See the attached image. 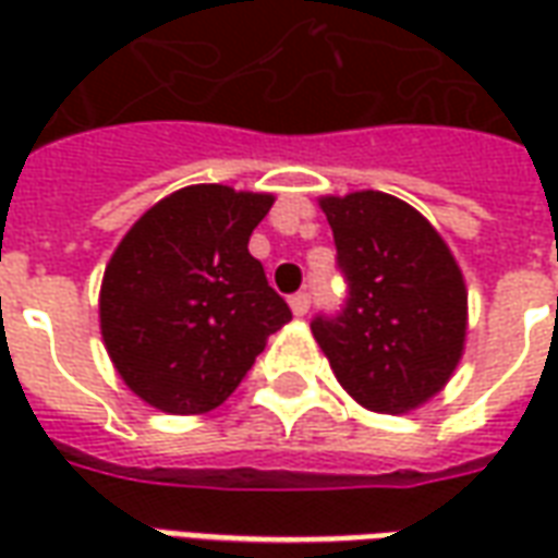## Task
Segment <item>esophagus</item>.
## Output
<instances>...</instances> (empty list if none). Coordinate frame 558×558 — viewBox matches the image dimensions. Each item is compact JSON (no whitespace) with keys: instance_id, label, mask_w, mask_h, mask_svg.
<instances>
[{"instance_id":"1","label":"esophagus","mask_w":558,"mask_h":558,"mask_svg":"<svg viewBox=\"0 0 558 558\" xmlns=\"http://www.w3.org/2000/svg\"><path fill=\"white\" fill-rule=\"evenodd\" d=\"M290 307L295 316H304L307 314V307H311V295H307V292H295L290 299Z\"/></svg>"}]
</instances>
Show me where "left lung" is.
Segmentation results:
<instances>
[{"mask_svg":"<svg viewBox=\"0 0 558 558\" xmlns=\"http://www.w3.org/2000/svg\"><path fill=\"white\" fill-rule=\"evenodd\" d=\"M350 299L311 328L350 398L374 412L418 410L466 343V283L442 235L383 191L323 196Z\"/></svg>","mask_w":558,"mask_h":558,"instance_id":"left-lung-1","label":"left lung"}]
</instances>
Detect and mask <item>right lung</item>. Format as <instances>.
I'll return each mask as SVG.
<instances>
[{"label":"right lung","mask_w":558,"mask_h":558,"mask_svg":"<svg viewBox=\"0 0 558 558\" xmlns=\"http://www.w3.org/2000/svg\"><path fill=\"white\" fill-rule=\"evenodd\" d=\"M271 194L191 184L125 232L101 283V338L140 400L170 415L220 407L292 319L247 242Z\"/></svg>","instance_id":"1"}]
</instances>
